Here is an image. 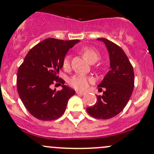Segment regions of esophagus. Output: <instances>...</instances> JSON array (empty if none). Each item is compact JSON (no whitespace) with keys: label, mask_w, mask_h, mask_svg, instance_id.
<instances>
[{"label":"esophagus","mask_w":154,"mask_h":154,"mask_svg":"<svg viewBox=\"0 0 154 154\" xmlns=\"http://www.w3.org/2000/svg\"><path fill=\"white\" fill-rule=\"evenodd\" d=\"M76 94H79V95H81V96H83V95H85V92H82V91H76Z\"/></svg>","instance_id":"34e87169"}]
</instances>
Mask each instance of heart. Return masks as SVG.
Listing matches in <instances>:
<instances>
[{
  "label": "heart",
  "mask_w": 154,
  "mask_h": 154,
  "mask_svg": "<svg viewBox=\"0 0 154 154\" xmlns=\"http://www.w3.org/2000/svg\"><path fill=\"white\" fill-rule=\"evenodd\" d=\"M81 53L83 55L88 61L90 63H94L99 60L100 55L99 52L94 48L91 47H84L81 50ZM63 67L64 69H69L70 67V60L69 57L66 56L63 60ZM92 82V79L90 77H86L85 75L77 74L74 75L69 80V84L77 90H85L90 82Z\"/></svg>",
  "instance_id": "b5f03b06"
}]
</instances>
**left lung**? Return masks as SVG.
I'll return each mask as SVG.
<instances>
[{
  "instance_id": "1",
  "label": "left lung",
  "mask_w": 154,
  "mask_h": 154,
  "mask_svg": "<svg viewBox=\"0 0 154 154\" xmlns=\"http://www.w3.org/2000/svg\"><path fill=\"white\" fill-rule=\"evenodd\" d=\"M105 45L109 57V71L98 85L103 91L97 96V102L86 109L88 113L98 119L115 117L124 109L129 102L134 85L133 67L124 50L104 38H97Z\"/></svg>"
}]
</instances>
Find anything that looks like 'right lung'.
<instances>
[{"label": "right lung", "instance_id": "right-lung-1", "mask_svg": "<svg viewBox=\"0 0 154 154\" xmlns=\"http://www.w3.org/2000/svg\"><path fill=\"white\" fill-rule=\"evenodd\" d=\"M79 42L45 39L28 52L18 69V94L25 108L37 119L52 121L60 117L75 94L59 79L58 74L67 52ZM55 83L62 84V90H52L51 86Z\"/></svg>", "mask_w": 154, "mask_h": 154}]
</instances>
